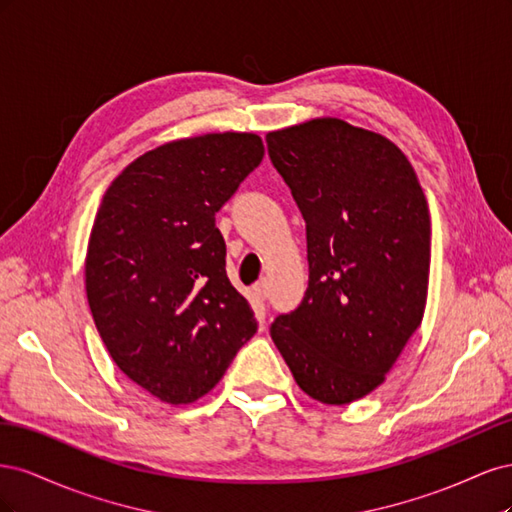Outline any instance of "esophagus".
I'll use <instances>...</instances> for the list:
<instances>
[{
	"label": "esophagus",
	"mask_w": 512,
	"mask_h": 512,
	"mask_svg": "<svg viewBox=\"0 0 512 512\" xmlns=\"http://www.w3.org/2000/svg\"><path fill=\"white\" fill-rule=\"evenodd\" d=\"M254 294H256L258 299H262V301L267 299V294H269V284H267V280H260V282L254 284Z\"/></svg>",
	"instance_id": "1"
}]
</instances>
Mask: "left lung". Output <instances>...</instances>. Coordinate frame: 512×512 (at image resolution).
I'll use <instances>...</instances> for the list:
<instances>
[{"label":"left lung","mask_w":512,"mask_h":512,"mask_svg":"<svg viewBox=\"0 0 512 512\" xmlns=\"http://www.w3.org/2000/svg\"><path fill=\"white\" fill-rule=\"evenodd\" d=\"M307 230L309 282L271 339L294 380L344 406L384 382L423 320L431 222L421 183L389 138L327 117L267 134Z\"/></svg>","instance_id":"1"}]
</instances>
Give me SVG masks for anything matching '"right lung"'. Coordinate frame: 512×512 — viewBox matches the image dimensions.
Returning a JSON list of instances; mask_svg holds the SVG:
<instances>
[{"label": "right lung", "mask_w": 512, "mask_h": 512, "mask_svg": "<svg viewBox=\"0 0 512 512\" xmlns=\"http://www.w3.org/2000/svg\"><path fill=\"white\" fill-rule=\"evenodd\" d=\"M260 136L166 143L108 185L85 258L102 342L132 382L192 404L220 382L258 322L226 275L215 213L262 162Z\"/></svg>", "instance_id": "1"}]
</instances>
